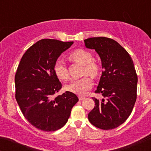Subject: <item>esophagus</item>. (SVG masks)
I'll list each match as a JSON object with an SVG mask.
<instances>
[{
  "instance_id": "esophagus-1",
  "label": "esophagus",
  "mask_w": 151,
  "mask_h": 151,
  "mask_svg": "<svg viewBox=\"0 0 151 151\" xmlns=\"http://www.w3.org/2000/svg\"><path fill=\"white\" fill-rule=\"evenodd\" d=\"M84 99H85V97H84V96H79V101H82V100H84Z\"/></svg>"
}]
</instances>
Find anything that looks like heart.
<instances>
[{
  "instance_id": "heart-1",
  "label": "heart",
  "mask_w": 151,
  "mask_h": 151,
  "mask_svg": "<svg viewBox=\"0 0 151 151\" xmlns=\"http://www.w3.org/2000/svg\"><path fill=\"white\" fill-rule=\"evenodd\" d=\"M70 60L84 66V74H88L91 77H96L99 73V67L93 60V55L90 52L84 49L74 50L70 54ZM54 71L56 76L61 80H67L69 78L68 71L65 62L61 59H58L55 63ZM93 81L89 77H84L81 79L71 81L65 86V89L70 92L79 95H84L91 89Z\"/></svg>"
}]
</instances>
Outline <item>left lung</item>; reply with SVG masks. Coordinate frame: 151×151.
Returning <instances> with one entry per match:
<instances>
[{
  "instance_id": "8db88e82",
  "label": "left lung",
  "mask_w": 151,
  "mask_h": 151,
  "mask_svg": "<svg viewBox=\"0 0 151 151\" xmlns=\"http://www.w3.org/2000/svg\"><path fill=\"white\" fill-rule=\"evenodd\" d=\"M84 42L86 48L97 52L103 69L95 92L101 93L104 99L92 98L95 106L88 119L99 129H114L129 118L136 100L138 77L133 60L113 39L91 37Z\"/></svg>"
}]
</instances>
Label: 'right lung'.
<instances>
[{"mask_svg": "<svg viewBox=\"0 0 151 151\" xmlns=\"http://www.w3.org/2000/svg\"><path fill=\"white\" fill-rule=\"evenodd\" d=\"M73 43L41 40L25 52L18 65L15 99L25 119L42 131H55L63 127L79 101L70 91L54 96L62 89L54 71L55 63Z\"/></svg>", "mask_w": 151, "mask_h": 151, "instance_id": "obj_1", "label": "right lung"}]
</instances>
